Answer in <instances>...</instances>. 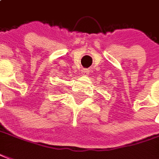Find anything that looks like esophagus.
Returning a JSON list of instances; mask_svg holds the SVG:
<instances>
[{
    "label": "esophagus",
    "instance_id": "34e87169",
    "mask_svg": "<svg viewBox=\"0 0 159 159\" xmlns=\"http://www.w3.org/2000/svg\"><path fill=\"white\" fill-rule=\"evenodd\" d=\"M82 74L84 75H89V70H87V69H83L82 70Z\"/></svg>",
    "mask_w": 159,
    "mask_h": 159
}]
</instances>
